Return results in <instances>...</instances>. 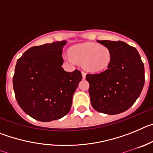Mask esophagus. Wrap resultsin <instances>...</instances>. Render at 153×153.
I'll return each mask as SVG.
<instances>
[{
    "label": "esophagus",
    "mask_w": 153,
    "mask_h": 153,
    "mask_svg": "<svg viewBox=\"0 0 153 153\" xmlns=\"http://www.w3.org/2000/svg\"><path fill=\"white\" fill-rule=\"evenodd\" d=\"M86 73H85L84 71H82V76H83V79H85V77H86Z\"/></svg>",
    "instance_id": "34e87169"
}]
</instances>
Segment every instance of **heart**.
Segmentation results:
<instances>
[{
	"mask_svg": "<svg viewBox=\"0 0 153 153\" xmlns=\"http://www.w3.org/2000/svg\"><path fill=\"white\" fill-rule=\"evenodd\" d=\"M70 56L74 62L81 63L90 72L106 70L111 61V52L108 47L93 43L76 44L70 47Z\"/></svg>",
	"mask_w": 153,
	"mask_h": 153,
	"instance_id": "obj_1",
	"label": "heart"
}]
</instances>
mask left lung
Returning a JSON list of instances; mask_svg holds the SVG:
<instances>
[{
  "instance_id": "left-lung-1",
  "label": "left lung",
  "mask_w": 153,
  "mask_h": 153,
  "mask_svg": "<svg viewBox=\"0 0 153 153\" xmlns=\"http://www.w3.org/2000/svg\"><path fill=\"white\" fill-rule=\"evenodd\" d=\"M111 52L105 71L86 74L91 105L100 113L116 115L134 104L145 83L144 65L137 50L125 42L97 40Z\"/></svg>"
}]
</instances>
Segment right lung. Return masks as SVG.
Segmentation results:
<instances>
[{"label": "right lung", "instance_id": "right-lung-1", "mask_svg": "<svg viewBox=\"0 0 153 153\" xmlns=\"http://www.w3.org/2000/svg\"><path fill=\"white\" fill-rule=\"evenodd\" d=\"M66 41L34 46L17 60L13 86L17 103L40 122L59 120L69 113L74 93L82 80L79 70L67 72L62 48Z\"/></svg>", "mask_w": 153, "mask_h": 153}]
</instances>
